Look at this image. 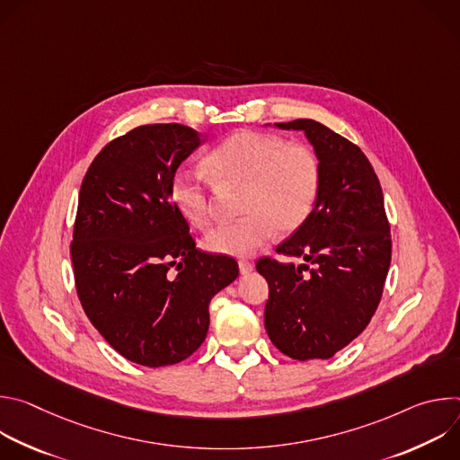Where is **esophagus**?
<instances>
[{"instance_id": "obj_1", "label": "esophagus", "mask_w": 460, "mask_h": 460, "mask_svg": "<svg viewBox=\"0 0 460 460\" xmlns=\"http://www.w3.org/2000/svg\"><path fill=\"white\" fill-rule=\"evenodd\" d=\"M238 270L242 275H249L252 271V264L249 260H238Z\"/></svg>"}]
</instances>
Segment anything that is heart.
Returning <instances> with one entry per match:
<instances>
[{
	"mask_svg": "<svg viewBox=\"0 0 460 460\" xmlns=\"http://www.w3.org/2000/svg\"><path fill=\"white\" fill-rule=\"evenodd\" d=\"M206 167L222 185H242V218L222 222L206 233L202 245L222 256H249L268 243L275 229L293 233L311 217L320 192V162L304 144H286L282 137L238 130L206 158ZM171 199L180 215L196 227L213 220L208 180L180 169L171 180Z\"/></svg>",
	"mask_w": 460,
	"mask_h": 460,
	"instance_id": "obj_1",
	"label": "heart"
}]
</instances>
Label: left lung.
I'll list each match as a JSON object with an SVG mask.
<instances>
[{
	"label": "left lung",
	"mask_w": 460,
	"mask_h": 460,
	"mask_svg": "<svg viewBox=\"0 0 460 460\" xmlns=\"http://www.w3.org/2000/svg\"><path fill=\"white\" fill-rule=\"evenodd\" d=\"M275 125L304 130L320 162V192L305 224L277 247L314 268L256 261L270 284L266 332L295 360L332 358L366 330L382 296L391 261L382 187L366 155L332 128L314 119Z\"/></svg>",
	"instance_id": "left-lung-1"
}]
</instances>
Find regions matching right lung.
Wrapping results in <instances>:
<instances>
[{"mask_svg":"<svg viewBox=\"0 0 460 460\" xmlns=\"http://www.w3.org/2000/svg\"><path fill=\"white\" fill-rule=\"evenodd\" d=\"M200 137L180 123L140 125L98 153L80 189L71 243L78 298L100 335L147 367L199 349L211 298L238 277L234 258L196 249L171 199V180Z\"/></svg>","mask_w":460,"mask_h":460,"instance_id":"right-lung-1","label":"right lung"}]
</instances>
